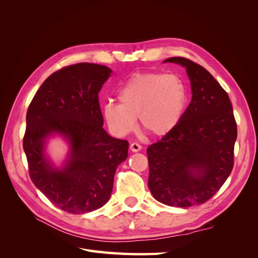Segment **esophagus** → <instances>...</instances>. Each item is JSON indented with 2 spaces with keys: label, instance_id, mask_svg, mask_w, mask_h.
<instances>
[{
  "label": "esophagus",
  "instance_id": "obj_1",
  "mask_svg": "<svg viewBox=\"0 0 258 258\" xmlns=\"http://www.w3.org/2000/svg\"><path fill=\"white\" fill-rule=\"evenodd\" d=\"M130 150L132 151V152H135V153H137V152H140L142 150V146L140 145L139 143H131L130 144Z\"/></svg>",
  "mask_w": 258,
  "mask_h": 258
}]
</instances>
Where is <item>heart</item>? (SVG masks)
Returning <instances> with one entry per match:
<instances>
[{
    "label": "heart",
    "instance_id": "obj_1",
    "mask_svg": "<svg viewBox=\"0 0 258 258\" xmlns=\"http://www.w3.org/2000/svg\"><path fill=\"white\" fill-rule=\"evenodd\" d=\"M119 103L110 100L102 114L114 135L123 137L137 127V117L144 129L156 137L172 132L181 122L187 106V88L175 74H136L117 95Z\"/></svg>",
    "mask_w": 258,
    "mask_h": 258
}]
</instances>
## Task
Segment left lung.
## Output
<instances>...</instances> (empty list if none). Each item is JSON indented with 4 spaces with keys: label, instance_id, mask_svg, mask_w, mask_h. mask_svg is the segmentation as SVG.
<instances>
[{
    "label": "left lung",
    "instance_id": "left-lung-1",
    "mask_svg": "<svg viewBox=\"0 0 258 258\" xmlns=\"http://www.w3.org/2000/svg\"><path fill=\"white\" fill-rule=\"evenodd\" d=\"M163 62L186 69L192 97L178 126L147 148L148 187L161 204L187 208L205 204L228 178L237 123L227 92L204 67L182 57Z\"/></svg>",
    "mask_w": 258,
    "mask_h": 258
}]
</instances>
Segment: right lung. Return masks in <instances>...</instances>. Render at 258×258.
Listing matches in <instances>:
<instances>
[{"label": "right lung", "mask_w": 258, "mask_h": 258, "mask_svg": "<svg viewBox=\"0 0 258 258\" xmlns=\"http://www.w3.org/2000/svg\"><path fill=\"white\" fill-rule=\"evenodd\" d=\"M111 73L110 68L88 62L62 68L46 79L28 108L23 150L31 181L69 213L103 207L111 197L116 169L128 157L127 140L111 137L102 127L98 95ZM54 134L69 143L61 168L44 153Z\"/></svg>", "instance_id": "add662e5"}]
</instances>
